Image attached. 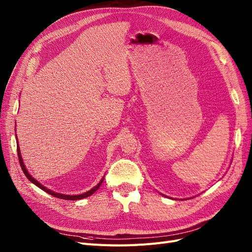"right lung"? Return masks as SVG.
<instances>
[{
    "label": "right lung",
    "mask_w": 252,
    "mask_h": 252,
    "mask_svg": "<svg viewBox=\"0 0 252 252\" xmlns=\"http://www.w3.org/2000/svg\"><path fill=\"white\" fill-rule=\"evenodd\" d=\"M16 139H17V146H18V156H19V161H20V165H21V167H22V170H23V172H24V174L26 175L27 177V179L32 183V184H34L35 186H37L39 187L40 189H42V190H44V191H46L47 193H49V194H51V195H53V196H56V197H59V199H63V200H70V201H74V200H81V199H85V197H87V196H90L91 194H94L96 190L100 188V186H101V184L103 183V181H104V177L101 179V181L98 182V184L97 185H95L94 188H91L90 190H88V191H86V192H84V193H81V194H75V195H69V194H63V193H59V192H56V191H52V190H50V189H48V188H46L45 187L44 185H42L41 183H39L37 182L34 178H32V175L30 174L29 172H28V170L26 169V167H25V164H24V162H23V158H22V155H21V150H20V146H19V142H18V136L16 135Z\"/></svg>",
    "instance_id": "1"
}]
</instances>
